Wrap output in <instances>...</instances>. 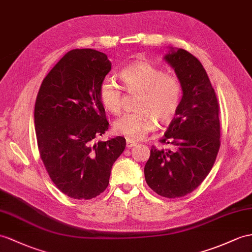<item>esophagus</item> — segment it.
Returning a JSON list of instances; mask_svg holds the SVG:
<instances>
[{
    "mask_svg": "<svg viewBox=\"0 0 252 252\" xmlns=\"http://www.w3.org/2000/svg\"><path fill=\"white\" fill-rule=\"evenodd\" d=\"M126 145H127V147H133L134 145H137V142H136V141L130 140V139H127Z\"/></svg>",
    "mask_w": 252,
    "mask_h": 252,
    "instance_id": "1",
    "label": "esophagus"
}]
</instances>
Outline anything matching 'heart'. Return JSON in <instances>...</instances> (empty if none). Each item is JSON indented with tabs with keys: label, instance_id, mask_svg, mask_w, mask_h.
<instances>
[{
	"label": "heart",
	"instance_id": "heart-1",
	"mask_svg": "<svg viewBox=\"0 0 252 252\" xmlns=\"http://www.w3.org/2000/svg\"><path fill=\"white\" fill-rule=\"evenodd\" d=\"M125 89L138 91L139 111L126 113L114 122V130L130 140L143 139L156 127V119L162 123L170 122L180 106L182 88L175 77L149 62H136L120 72ZM101 105L108 111L118 113L122 108L123 91L111 78H105L98 90Z\"/></svg>",
	"mask_w": 252,
	"mask_h": 252
}]
</instances>
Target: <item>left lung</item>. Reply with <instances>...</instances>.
Instances as JSON below:
<instances>
[{
  "label": "left lung",
  "instance_id": "obj_1",
  "mask_svg": "<svg viewBox=\"0 0 252 252\" xmlns=\"http://www.w3.org/2000/svg\"><path fill=\"white\" fill-rule=\"evenodd\" d=\"M163 60L174 69L183 96L161 143L152 147L144 167L147 185L161 197L181 198L200 186L211 172L220 147L219 106L200 61L184 49L170 48Z\"/></svg>",
  "mask_w": 252,
  "mask_h": 252
}]
</instances>
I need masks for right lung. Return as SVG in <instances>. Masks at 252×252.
Returning <instances> with one entry per match:
<instances>
[{
	"label": "right lung",
	"mask_w": 252,
	"mask_h": 252,
	"mask_svg": "<svg viewBox=\"0 0 252 252\" xmlns=\"http://www.w3.org/2000/svg\"><path fill=\"white\" fill-rule=\"evenodd\" d=\"M111 62L93 49L67 52L42 81L34 110L35 132L42 162L61 191L90 200L106 190L112 165L126 140L95 141L109 127L98 96Z\"/></svg>",
	"instance_id": "right-lung-1"
}]
</instances>
